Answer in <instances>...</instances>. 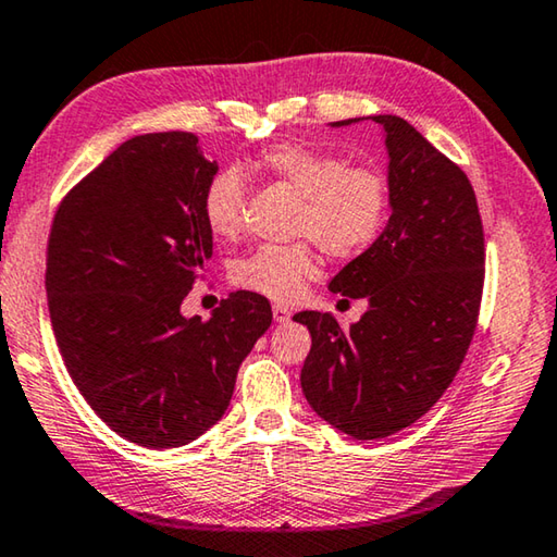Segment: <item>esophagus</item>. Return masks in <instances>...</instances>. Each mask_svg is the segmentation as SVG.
<instances>
[{"label":"esophagus","instance_id":"obj_1","mask_svg":"<svg viewBox=\"0 0 557 557\" xmlns=\"http://www.w3.org/2000/svg\"><path fill=\"white\" fill-rule=\"evenodd\" d=\"M273 320H276V323H288L290 320V310L286 308V306H273Z\"/></svg>","mask_w":557,"mask_h":557}]
</instances>
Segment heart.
I'll use <instances>...</instances> for the list:
<instances>
[{
	"mask_svg": "<svg viewBox=\"0 0 557 557\" xmlns=\"http://www.w3.org/2000/svg\"><path fill=\"white\" fill-rule=\"evenodd\" d=\"M251 171L298 195L294 234L318 242L333 259H355L374 247L392 214V183L379 165L347 163L339 153L315 146H267L251 161ZM244 202L247 183L242 171L224 165L205 185L200 200L205 224L214 237H237ZM315 273L318 257L310 244H267L234 261L232 281L263 298L290 300Z\"/></svg>",
	"mask_w": 557,
	"mask_h": 557,
	"instance_id": "obj_1",
	"label": "heart"
}]
</instances>
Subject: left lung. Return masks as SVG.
Returning a JSON list of instances; mask_svg holds the SVG:
<instances>
[{
    "label": "left lung",
    "instance_id": "1",
    "mask_svg": "<svg viewBox=\"0 0 557 557\" xmlns=\"http://www.w3.org/2000/svg\"><path fill=\"white\" fill-rule=\"evenodd\" d=\"M372 120L386 136L392 218L330 281L333 294L367 298V313L349 330L318 310L294 315L313 337L300 369L308 404L355 441L404 431L437 404L472 343L484 286L470 178L401 116Z\"/></svg>",
    "mask_w": 557,
    "mask_h": 557
}]
</instances>
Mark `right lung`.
<instances>
[{"instance_id": "right-lung-1", "label": "right lung", "mask_w": 557, "mask_h": 557, "mask_svg": "<svg viewBox=\"0 0 557 557\" xmlns=\"http://www.w3.org/2000/svg\"><path fill=\"white\" fill-rule=\"evenodd\" d=\"M214 173L190 132L134 136L65 195L48 234V310L67 374L114 433L153 450L220 421L271 325L251 290L210 320L181 313L212 257L200 200Z\"/></svg>"}]
</instances>
